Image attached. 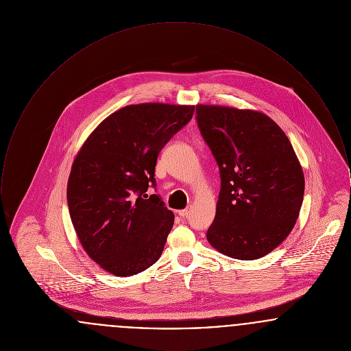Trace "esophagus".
Returning a JSON list of instances; mask_svg holds the SVG:
<instances>
[{"mask_svg":"<svg viewBox=\"0 0 351 351\" xmlns=\"http://www.w3.org/2000/svg\"><path fill=\"white\" fill-rule=\"evenodd\" d=\"M189 213H191V209H189V208H185L183 210H179V215H180L182 217H188Z\"/></svg>","mask_w":351,"mask_h":351,"instance_id":"34e87169","label":"esophagus"}]
</instances>
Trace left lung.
<instances>
[{
  "label": "left lung",
  "instance_id": "1",
  "mask_svg": "<svg viewBox=\"0 0 351 351\" xmlns=\"http://www.w3.org/2000/svg\"><path fill=\"white\" fill-rule=\"evenodd\" d=\"M196 121L221 178L206 239L234 259L262 258L288 237L300 213L304 173L293 147L259 112L197 105Z\"/></svg>",
  "mask_w": 351,
  "mask_h": 351
}]
</instances>
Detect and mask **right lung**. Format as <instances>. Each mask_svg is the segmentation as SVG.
<instances>
[{"instance_id": "obj_1", "label": "right lung", "mask_w": 351, "mask_h": 351, "mask_svg": "<svg viewBox=\"0 0 351 351\" xmlns=\"http://www.w3.org/2000/svg\"><path fill=\"white\" fill-rule=\"evenodd\" d=\"M195 106L129 105L105 118L79 151L67 201L86 254L116 276H132L162 255L175 216L156 188L155 166L168 141L192 119Z\"/></svg>"}]
</instances>
